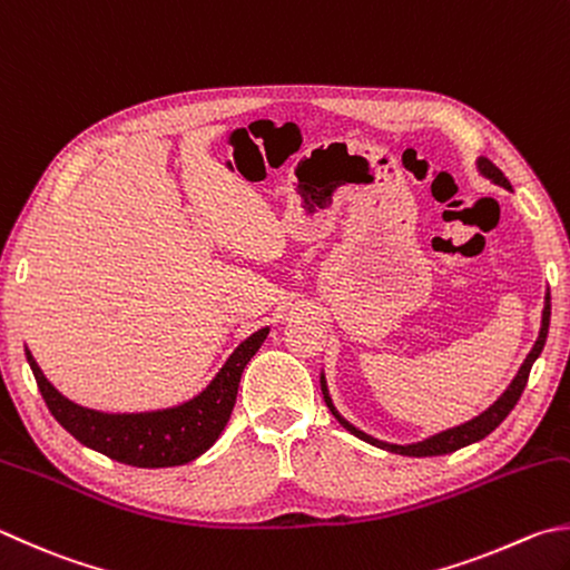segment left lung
<instances>
[{
  "label": "left lung",
  "mask_w": 570,
  "mask_h": 570,
  "mask_svg": "<svg viewBox=\"0 0 570 570\" xmlns=\"http://www.w3.org/2000/svg\"><path fill=\"white\" fill-rule=\"evenodd\" d=\"M476 168L479 174L489 178L491 184L497 186H503L511 190V184L509 178L501 174V170L491 164L489 158L479 156L476 158ZM549 325H551V293H546V303H543V317H541V332H539V340H535V345L531 347V352L525 354L523 364L517 372V377L511 380V384L507 386V392H503L497 402H493L489 410L481 412L479 416L469 419V422L459 424V426H452V429H444V432L439 434H432L422 439V442H412V444H392V442H382V439H374L372 434L362 432V429H357L354 424H350L345 416H342L337 412V406L332 404V396H330V390H327V380H325V372H320V386H322V396H325V404L330 406V412L335 414L337 422L347 429L350 434L360 436L362 442H367L372 446H380V449H386V452L392 454H402V456H439V454H452L456 452V449L461 446H469L474 442H481V439L489 436L493 429H497L503 419L509 416V412L517 406V402L521 400V394L525 390V382H529V374H531V367L533 362L539 360V354L543 352V345H546V337H549Z\"/></svg>",
  "instance_id": "obj_1"
}]
</instances>
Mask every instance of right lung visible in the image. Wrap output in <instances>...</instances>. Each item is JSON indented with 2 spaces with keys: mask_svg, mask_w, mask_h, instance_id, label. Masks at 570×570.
Segmentation results:
<instances>
[{
  "mask_svg": "<svg viewBox=\"0 0 570 570\" xmlns=\"http://www.w3.org/2000/svg\"><path fill=\"white\" fill-rule=\"evenodd\" d=\"M267 332L271 327H263L243 340L206 390L188 402L154 412L109 414L71 402L45 377L31 352H24L49 412L77 442L128 466L164 469L188 464L216 444L235 406L245 364L261 350Z\"/></svg>",
  "mask_w": 570,
  "mask_h": 570,
  "instance_id": "obj_1",
  "label": "right lung"
}]
</instances>
